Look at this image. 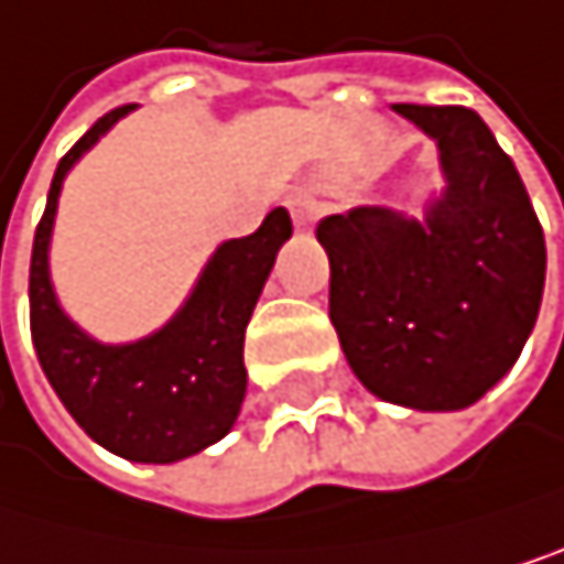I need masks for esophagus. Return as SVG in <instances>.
Masks as SVG:
<instances>
[{
	"label": "esophagus",
	"instance_id": "1",
	"mask_svg": "<svg viewBox=\"0 0 564 564\" xmlns=\"http://www.w3.org/2000/svg\"><path fill=\"white\" fill-rule=\"evenodd\" d=\"M289 212H292V221L299 228H308V225L319 218V202L308 198V194H292V198H289Z\"/></svg>",
	"mask_w": 564,
	"mask_h": 564
}]
</instances>
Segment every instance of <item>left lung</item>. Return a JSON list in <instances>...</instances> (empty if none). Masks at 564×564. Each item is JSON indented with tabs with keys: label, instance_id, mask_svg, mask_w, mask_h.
Masks as SVG:
<instances>
[{
	"label": "left lung",
	"instance_id": "obj_1",
	"mask_svg": "<svg viewBox=\"0 0 564 564\" xmlns=\"http://www.w3.org/2000/svg\"><path fill=\"white\" fill-rule=\"evenodd\" d=\"M393 110L437 140L447 187L424 221L390 208L319 221L329 319L373 397L464 410L511 370L534 329L545 235L514 161L474 110Z\"/></svg>",
	"mask_w": 564,
	"mask_h": 564
}]
</instances>
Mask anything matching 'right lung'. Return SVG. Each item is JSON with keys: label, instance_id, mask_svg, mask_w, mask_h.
I'll return each mask as SVG.
<instances>
[{"label": "right lung", "instance_id": "right-lung-1", "mask_svg": "<svg viewBox=\"0 0 564 564\" xmlns=\"http://www.w3.org/2000/svg\"><path fill=\"white\" fill-rule=\"evenodd\" d=\"M133 104L104 113L59 161L30 262V329L40 366L69 416L100 447L140 464L184 460L221 441L245 400V326L279 248L292 235L285 208L269 212L256 235L218 245L198 285L158 333L107 346L83 333L56 302L50 235L66 171Z\"/></svg>", "mask_w": 564, "mask_h": 564}]
</instances>
